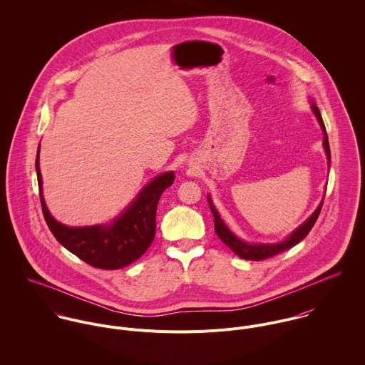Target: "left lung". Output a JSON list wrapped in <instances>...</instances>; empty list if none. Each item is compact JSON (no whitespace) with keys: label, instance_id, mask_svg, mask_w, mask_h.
<instances>
[{"label":"left lung","instance_id":"obj_1","mask_svg":"<svg viewBox=\"0 0 365 365\" xmlns=\"http://www.w3.org/2000/svg\"><path fill=\"white\" fill-rule=\"evenodd\" d=\"M311 108H312L313 113L323 130V148L326 152V157H327V163H329V168H330V148H329V140H327V133H326V128L320 115L319 108L314 105L312 100H311ZM324 197L322 198L320 204L317 205V208L314 209L312 215L301 225L298 226L291 235H288L284 240L277 242V243H252V242H245L243 239L237 237L229 227L227 225L223 222V219L220 217L217 209L215 208L210 195H208L209 208L212 210L213 215V220H215V232L219 236V239L232 249V252H235L239 257L245 259V260L260 261L268 257H272L287 249H291L292 246L298 245L301 240H304L307 237V235L311 232V229L320 213V209L323 205Z\"/></svg>","mask_w":365,"mask_h":365}]
</instances>
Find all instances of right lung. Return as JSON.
<instances>
[{"instance_id": "add662e5", "label": "right lung", "mask_w": 365, "mask_h": 365, "mask_svg": "<svg viewBox=\"0 0 365 365\" xmlns=\"http://www.w3.org/2000/svg\"><path fill=\"white\" fill-rule=\"evenodd\" d=\"M39 152L41 146L36 153V174L42 210L53 236L61 246L87 264L103 269L126 267L146 253L156 236L158 200L164 190L173 185L174 171H165L155 177L112 222L93 226H67L57 222L46 207Z\"/></svg>"}]
</instances>
